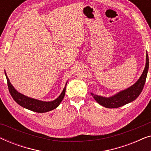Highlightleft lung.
<instances>
[{
  "label": "left lung",
  "mask_w": 151,
  "mask_h": 151,
  "mask_svg": "<svg viewBox=\"0 0 151 151\" xmlns=\"http://www.w3.org/2000/svg\"><path fill=\"white\" fill-rule=\"evenodd\" d=\"M148 66H149L148 55V53H146L145 68H144L143 73L140 76L139 80L133 85L124 90L121 91L113 96L109 97V98H105V97L100 96L98 95H94L93 93H91L92 96L93 97L96 102L100 105L106 107V108L110 109L118 108V107L124 106L128 103L133 102L139 96V94L143 90L148 73Z\"/></svg>",
  "instance_id": "left-lung-1"
}]
</instances>
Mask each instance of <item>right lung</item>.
I'll use <instances>...</instances> for the list:
<instances>
[{"label":"right lung","mask_w":151,"mask_h":151,"mask_svg":"<svg viewBox=\"0 0 151 151\" xmlns=\"http://www.w3.org/2000/svg\"><path fill=\"white\" fill-rule=\"evenodd\" d=\"M5 74L6 76V78H7V86L8 88H9V91L11 94V96L15 102L18 103L20 106L24 107L29 110L34 111V112L37 113H45L50 111L53 109L57 108L60 104L62 100H63L64 97L65 95V90H66V86L64 88L63 92L60 95L59 97L55 100L51 101V102H44V101H41L36 100V99L31 98L29 97L24 96V95L20 93L18 91H17L12 84L10 83L9 78H8L7 76L6 75V73L5 72ZM67 82L66 83L67 85Z\"/></svg>","instance_id":"1"}]
</instances>
